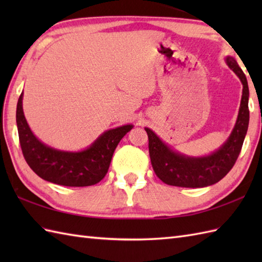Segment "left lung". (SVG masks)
<instances>
[{"label": "left lung", "mask_w": 262, "mask_h": 262, "mask_svg": "<svg viewBox=\"0 0 262 262\" xmlns=\"http://www.w3.org/2000/svg\"><path fill=\"white\" fill-rule=\"evenodd\" d=\"M226 63L240 77L243 92L234 129L219 151L205 158L183 157L164 145L151 129L145 128L153 170L159 179L166 185L185 188H202L214 185L223 179L236 162L249 126V88L247 77L235 59L227 57Z\"/></svg>", "instance_id": "left-lung-1"}]
</instances>
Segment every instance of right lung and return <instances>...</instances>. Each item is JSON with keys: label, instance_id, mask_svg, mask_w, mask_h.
<instances>
[{"label": "right lung", "instance_id": "add662e5", "mask_svg": "<svg viewBox=\"0 0 262 262\" xmlns=\"http://www.w3.org/2000/svg\"><path fill=\"white\" fill-rule=\"evenodd\" d=\"M16 125L22 154L31 170L43 180L68 187H88L101 181L117 145L133 128L126 125L105 132L85 151H57L43 145L31 133L22 110V93L16 104Z\"/></svg>", "mask_w": 262, "mask_h": 262}]
</instances>
